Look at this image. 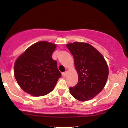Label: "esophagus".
<instances>
[{"label":"esophagus","instance_id":"esophagus-1","mask_svg":"<svg viewBox=\"0 0 128 128\" xmlns=\"http://www.w3.org/2000/svg\"><path fill=\"white\" fill-rule=\"evenodd\" d=\"M67 73H68V72H67V71H66V72H63V73H62V75L64 76H65L66 75Z\"/></svg>","mask_w":128,"mask_h":128}]
</instances>
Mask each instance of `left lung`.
I'll use <instances>...</instances> for the list:
<instances>
[{
    "instance_id": "8db88e82",
    "label": "left lung",
    "mask_w": 128,
    "mask_h": 128,
    "mask_svg": "<svg viewBox=\"0 0 128 128\" xmlns=\"http://www.w3.org/2000/svg\"><path fill=\"white\" fill-rule=\"evenodd\" d=\"M66 47L74 58L78 82L70 87L71 94L77 100L93 99L104 88L108 77V66L103 55L87 43L73 42Z\"/></svg>"
}]
</instances>
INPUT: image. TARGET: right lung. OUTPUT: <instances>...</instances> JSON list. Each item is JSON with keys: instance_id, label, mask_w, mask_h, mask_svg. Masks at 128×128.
<instances>
[{"instance_id": "add662e5", "label": "right lung", "mask_w": 128, "mask_h": 128, "mask_svg": "<svg viewBox=\"0 0 128 128\" xmlns=\"http://www.w3.org/2000/svg\"><path fill=\"white\" fill-rule=\"evenodd\" d=\"M56 44L41 41L29 46L16 60L14 76L24 92L34 96L46 95L54 90L61 73L52 59Z\"/></svg>"}]
</instances>
